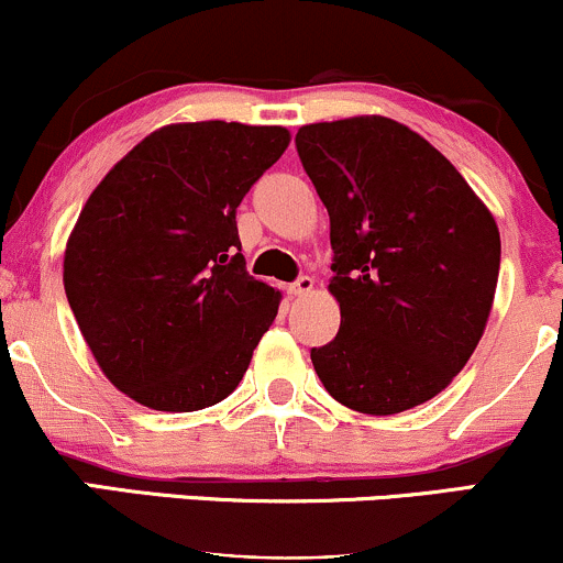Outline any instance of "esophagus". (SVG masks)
<instances>
[{"mask_svg":"<svg viewBox=\"0 0 563 563\" xmlns=\"http://www.w3.org/2000/svg\"><path fill=\"white\" fill-rule=\"evenodd\" d=\"M312 288H314V280H312V277H309V275H301L299 280L290 283V286H288V294H290V296H303V294H309V290H312Z\"/></svg>","mask_w":563,"mask_h":563,"instance_id":"obj_1","label":"esophagus"}]
</instances>
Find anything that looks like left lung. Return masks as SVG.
Here are the masks:
<instances>
[{
  "label": "left lung",
  "mask_w": 563,
  "mask_h": 563,
  "mask_svg": "<svg viewBox=\"0 0 563 563\" xmlns=\"http://www.w3.org/2000/svg\"><path fill=\"white\" fill-rule=\"evenodd\" d=\"M303 172L331 217L341 328L312 349L335 402L394 416L429 402L479 344L500 232L461 172L384 115L301 126Z\"/></svg>",
  "instance_id": "obj_1"
}]
</instances>
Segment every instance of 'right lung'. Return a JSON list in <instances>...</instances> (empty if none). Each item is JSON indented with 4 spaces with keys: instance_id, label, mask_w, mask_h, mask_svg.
I'll return each mask as SVG.
<instances>
[{
    "instance_id": "1",
    "label": "right lung",
    "mask_w": 563,
    "mask_h": 563,
    "mask_svg": "<svg viewBox=\"0 0 563 563\" xmlns=\"http://www.w3.org/2000/svg\"><path fill=\"white\" fill-rule=\"evenodd\" d=\"M283 126L169 124L84 203L63 283L97 365L134 402H222L273 325L280 290L245 273L235 211L283 151Z\"/></svg>"
}]
</instances>
